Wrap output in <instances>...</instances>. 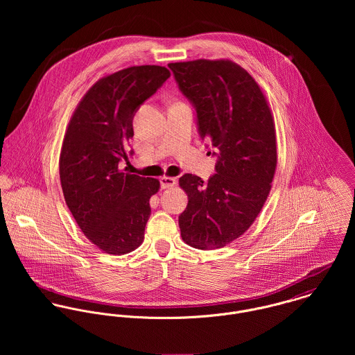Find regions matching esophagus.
Wrapping results in <instances>:
<instances>
[{"instance_id":"esophagus-1","label":"esophagus","mask_w":355,"mask_h":355,"mask_svg":"<svg viewBox=\"0 0 355 355\" xmlns=\"http://www.w3.org/2000/svg\"><path fill=\"white\" fill-rule=\"evenodd\" d=\"M175 184H176V179H175V178L164 176V178H161V179H159V186H161V189H162V190H165V189H171V187H173Z\"/></svg>"}]
</instances>
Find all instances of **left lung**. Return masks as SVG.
Here are the masks:
<instances>
[{"label": "left lung", "mask_w": 355, "mask_h": 355, "mask_svg": "<svg viewBox=\"0 0 355 355\" xmlns=\"http://www.w3.org/2000/svg\"><path fill=\"white\" fill-rule=\"evenodd\" d=\"M168 67L217 158L207 182L191 173L179 179L189 197L182 239L201 250L224 248L249 230L269 196L277 164L273 117L252 75L230 60Z\"/></svg>", "instance_id": "left-lung-1"}]
</instances>
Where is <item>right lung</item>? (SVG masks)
Returning <instances> with one entry per match:
<instances>
[{
  "label": "right lung",
  "instance_id": "add662e5",
  "mask_svg": "<svg viewBox=\"0 0 355 355\" xmlns=\"http://www.w3.org/2000/svg\"><path fill=\"white\" fill-rule=\"evenodd\" d=\"M169 76L159 65L107 75L85 94L68 124L60 154L64 198L83 234L105 253H130L144 242L159 182L125 173L119 164L128 159L137 110Z\"/></svg>",
  "mask_w": 355,
  "mask_h": 355
}]
</instances>
